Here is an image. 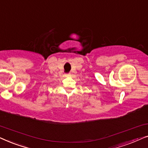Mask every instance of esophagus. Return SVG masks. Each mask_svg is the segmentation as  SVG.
<instances>
[{
  "instance_id": "esophagus-1",
  "label": "esophagus",
  "mask_w": 148,
  "mask_h": 148,
  "mask_svg": "<svg viewBox=\"0 0 148 148\" xmlns=\"http://www.w3.org/2000/svg\"><path fill=\"white\" fill-rule=\"evenodd\" d=\"M70 75H71L70 74H65V75H64V76H65V77H69Z\"/></svg>"
}]
</instances>
